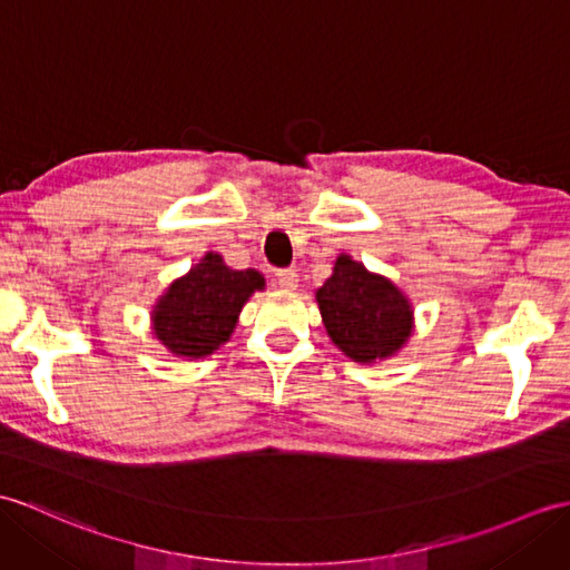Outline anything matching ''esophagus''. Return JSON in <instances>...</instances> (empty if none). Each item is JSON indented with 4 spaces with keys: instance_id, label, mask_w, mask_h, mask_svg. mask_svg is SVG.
I'll list each match as a JSON object with an SVG mask.
<instances>
[{
    "instance_id": "esophagus-1",
    "label": "esophagus",
    "mask_w": 570,
    "mask_h": 570,
    "mask_svg": "<svg viewBox=\"0 0 570 570\" xmlns=\"http://www.w3.org/2000/svg\"><path fill=\"white\" fill-rule=\"evenodd\" d=\"M276 284L286 291H294L298 286V272L296 269H282L276 272Z\"/></svg>"
}]
</instances>
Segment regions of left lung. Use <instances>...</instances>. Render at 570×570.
Masks as SVG:
<instances>
[{
  "label": "left lung",
  "mask_w": 570,
  "mask_h": 570,
  "mask_svg": "<svg viewBox=\"0 0 570 570\" xmlns=\"http://www.w3.org/2000/svg\"><path fill=\"white\" fill-rule=\"evenodd\" d=\"M315 298L327 335L354 362L391 356L410 337L413 311L405 296L347 255L337 257L333 276L317 288Z\"/></svg>",
  "instance_id": "obj_1"
}]
</instances>
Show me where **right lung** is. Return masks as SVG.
I'll list each match as a JSON object with an SVG mask.
<instances>
[{"label": "right lung", "instance_id": "add662e5", "mask_svg": "<svg viewBox=\"0 0 570 570\" xmlns=\"http://www.w3.org/2000/svg\"><path fill=\"white\" fill-rule=\"evenodd\" d=\"M257 288H264L259 272H235L208 253L157 303L155 335L171 354L206 356L230 337L237 313Z\"/></svg>", "mask_w": 570, "mask_h": 570}]
</instances>
